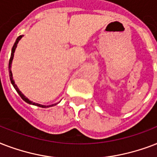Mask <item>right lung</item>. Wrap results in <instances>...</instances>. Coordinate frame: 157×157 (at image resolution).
Wrapping results in <instances>:
<instances>
[{
  "instance_id": "1",
  "label": "right lung",
  "mask_w": 157,
  "mask_h": 157,
  "mask_svg": "<svg viewBox=\"0 0 157 157\" xmlns=\"http://www.w3.org/2000/svg\"><path fill=\"white\" fill-rule=\"evenodd\" d=\"M22 37H23V35H20L19 37H17L16 41L14 42V46L12 47V51H11V56H10V61H9V75H10V82H11L12 85L14 86V89L16 90V92L19 93V95L21 97V98L24 101H26L27 103H29V104H31V105H37V106H39V107H42V108H47V107H51V106H53L54 105H56V104H53V105H41V104H38V103H35V102H33L31 101L30 100H29L28 98L25 97V96L21 92V91H19V89L17 87V85L14 83V81L13 79V75H12V72H11V64H12V60H13V58H14V51L16 49L17 47V44H18V42H19V40L21 39Z\"/></svg>"
}]
</instances>
